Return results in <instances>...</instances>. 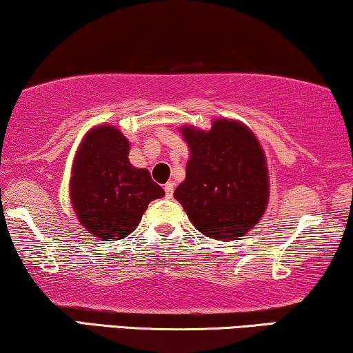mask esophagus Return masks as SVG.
<instances>
[{"mask_svg": "<svg viewBox=\"0 0 353 353\" xmlns=\"http://www.w3.org/2000/svg\"><path fill=\"white\" fill-rule=\"evenodd\" d=\"M173 190H175V185H173L172 181H168V183H165V185H163V191H165L167 197L173 196Z\"/></svg>", "mask_w": 353, "mask_h": 353, "instance_id": "1", "label": "esophagus"}]
</instances>
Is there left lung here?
<instances>
[{
  "mask_svg": "<svg viewBox=\"0 0 353 353\" xmlns=\"http://www.w3.org/2000/svg\"><path fill=\"white\" fill-rule=\"evenodd\" d=\"M191 159L173 196L207 238L231 241L259 223L268 201L262 148L239 122L215 120L209 132L183 128Z\"/></svg>",
  "mask_w": 353,
  "mask_h": 353,
  "instance_id": "left-lung-1",
  "label": "left lung"
}]
</instances>
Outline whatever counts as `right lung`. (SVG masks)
Returning <instances> with one entry per match:
<instances>
[{
	"mask_svg": "<svg viewBox=\"0 0 353 353\" xmlns=\"http://www.w3.org/2000/svg\"><path fill=\"white\" fill-rule=\"evenodd\" d=\"M128 139L110 125L86 134L75 156L70 199L94 238L115 241L137 228L148 204L165 192L146 168L128 161Z\"/></svg>",
	"mask_w": 353,
	"mask_h": 353,
	"instance_id": "add662e5",
	"label": "right lung"
}]
</instances>
